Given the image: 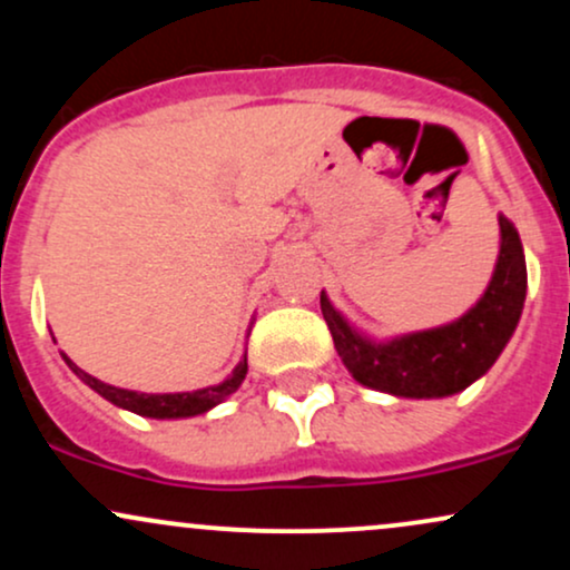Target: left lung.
Wrapping results in <instances>:
<instances>
[{"instance_id":"1","label":"left lung","mask_w":570,"mask_h":570,"mask_svg":"<svg viewBox=\"0 0 570 570\" xmlns=\"http://www.w3.org/2000/svg\"><path fill=\"white\" fill-rule=\"evenodd\" d=\"M501 246L485 294L455 322L375 340L356 330L322 292V313L353 381L404 399H442L493 367L520 324L528 271L517 227L499 214Z\"/></svg>"}]
</instances>
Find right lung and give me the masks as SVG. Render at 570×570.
Listing matches in <instances>:
<instances>
[{
  "label": "right lung",
  "instance_id": "1",
  "mask_svg": "<svg viewBox=\"0 0 570 570\" xmlns=\"http://www.w3.org/2000/svg\"><path fill=\"white\" fill-rule=\"evenodd\" d=\"M248 330H252V326H248ZM53 343H56V337H53ZM61 356H63V362L69 364V370L75 372V375L80 377L85 385H90L98 396H104L107 402H112L115 407L136 412V415H141V417H155V421H179V417L203 415V412L214 410L217 404L225 402L227 396H233L235 391H238V385L244 383V377L248 372L246 353H244V358L238 362V367H235L230 375H227L225 381L217 385H208V389H198V391H181V394H141V391L117 389V385L98 381V377L88 375V372L77 367L67 353H61Z\"/></svg>",
  "mask_w": 570,
  "mask_h": 570
}]
</instances>
